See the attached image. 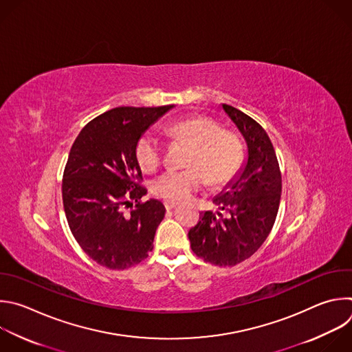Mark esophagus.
Masks as SVG:
<instances>
[{"mask_svg": "<svg viewBox=\"0 0 352 352\" xmlns=\"http://www.w3.org/2000/svg\"><path fill=\"white\" fill-rule=\"evenodd\" d=\"M178 206V203H175V201H164V207H166V210H173V208H175Z\"/></svg>", "mask_w": 352, "mask_h": 352, "instance_id": "obj_1", "label": "esophagus"}]
</instances>
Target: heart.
I'll list each match as a JSON object with an SVG mask.
<instances>
[{
	"label": "heart",
	"instance_id": "obj_1",
	"mask_svg": "<svg viewBox=\"0 0 352 352\" xmlns=\"http://www.w3.org/2000/svg\"><path fill=\"white\" fill-rule=\"evenodd\" d=\"M167 134L192 146L184 171L168 170L152 185L153 193L167 201H181L197 192L206 182L221 186L236 174L243 146L241 140L207 116H192L167 127ZM163 144L153 133H145L137 142L135 156L146 173L157 170L163 162Z\"/></svg>",
	"mask_w": 352,
	"mask_h": 352
}]
</instances>
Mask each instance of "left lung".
Returning <instances> with one entry per match:
<instances>
[{
	"instance_id": "left-lung-1",
	"label": "left lung",
	"mask_w": 352,
	"mask_h": 352,
	"mask_svg": "<svg viewBox=\"0 0 352 352\" xmlns=\"http://www.w3.org/2000/svg\"><path fill=\"white\" fill-rule=\"evenodd\" d=\"M245 138L248 156L225 188L212 199L218 211H204L189 229L192 252L206 263L233 267L252 257L275 223L282 195V175L265 130L239 109L222 104ZM226 210L228 216H222Z\"/></svg>"
}]
</instances>
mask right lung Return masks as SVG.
<instances>
[{
    "mask_svg": "<svg viewBox=\"0 0 352 352\" xmlns=\"http://www.w3.org/2000/svg\"><path fill=\"white\" fill-rule=\"evenodd\" d=\"M173 107L107 110L80 131L70 149L62 181L65 214L80 248L102 267L130 268L153 249L166 208L156 199L140 201L148 190L138 184L142 171L135 146ZM131 199L136 200V208L124 214L122 206Z\"/></svg>",
    "mask_w": 352,
    "mask_h": 352,
    "instance_id": "1",
    "label": "right lung"
}]
</instances>
